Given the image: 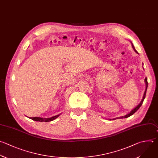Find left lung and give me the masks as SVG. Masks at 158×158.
<instances>
[{
	"mask_svg": "<svg viewBox=\"0 0 158 158\" xmlns=\"http://www.w3.org/2000/svg\"><path fill=\"white\" fill-rule=\"evenodd\" d=\"M131 44H132V43H131ZM132 47H133V49H134V51L136 52V53H138V52H137V51L135 49V47H134V46H133V44H132ZM144 81H145V83H146V90H145V91H144V95H143V98H142V100H141V101L140 102V103L138 105V106L135 108V109H133L130 113H128V114H127V115H125V116H122V117H117V118H114L113 120H116V119H118V118H128V117H130L131 115H132L133 114H134L139 109V107L141 106V105L143 104V101H144V98H145V96H146V90H147V88H148V81H147V78L146 77L145 78V79H144ZM111 120V119H110Z\"/></svg>",
	"mask_w": 158,
	"mask_h": 158,
	"instance_id": "1",
	"label": "left lung"
}]
</instances>
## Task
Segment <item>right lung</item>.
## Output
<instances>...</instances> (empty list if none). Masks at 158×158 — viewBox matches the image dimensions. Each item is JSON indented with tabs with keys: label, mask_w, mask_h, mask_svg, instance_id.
Returning <instances> with one entry per match:
<instances>
[{
	"label": "right lung",
	"mask_w": 158,
	"mask_h": 158,
	"mask_svg": "<svg viewBox=\"0 0 158 158\" xmlns=\"http://www.w3.org/2000/svg\"><path fill=\"white\" fill-rule=\"evenodd\" d=\"M61 115L59 114V115H57L56 116H53L52 117H50V118H41V117H29V118L33 120H35V121H36V122H51V121H52L55 120L56 118H58L60 115Z\"/></svg>",
	"instance_id": "right-lung-1"
}]
</instances>
